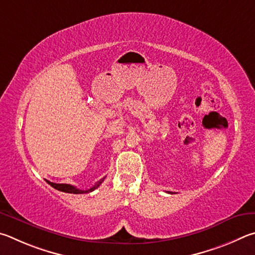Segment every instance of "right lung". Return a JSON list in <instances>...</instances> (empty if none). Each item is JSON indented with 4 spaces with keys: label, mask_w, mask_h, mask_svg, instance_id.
<instances>
[{
    "label": "right lung",
    "mask_w": 255,
    "mask_h": 255,
    "mask_svg": "<svg viewBox=\"0 0 255 255\" xmlns=\"http://www.w3.org/2000/svg\"><path fill=\"white\" fill-rule=\"evenodd\" d=\"M104 179H105V178H103V179H101L100 181H97L95 185H94L93 187H91V188H89V189H86V190L78 189V188H76L75 186H71V185H68V184H55V182H51V181H49V180H46V181L51 187H53V188H55V189L60 190V191H64V193H68V194H87V193H91V191L98 188V187H100V185L102 184L103 180H104Z\"/></svg>",
    "instance_id": "obj_1"
}]
</instances>
